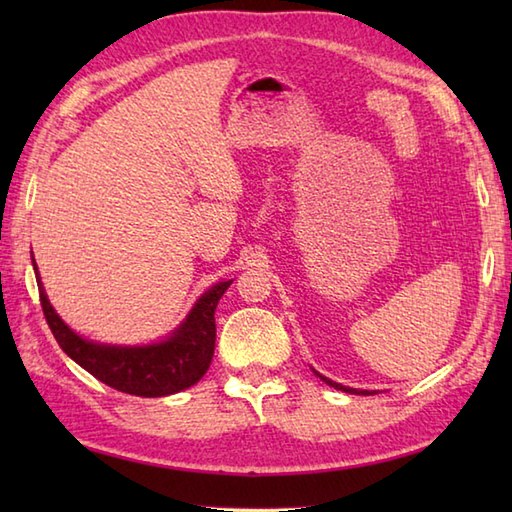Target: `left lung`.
Segmentation results:
<instances>
[{"label": "left lung", "mask_w": 512, "mask_h": 512, "mask_svg": "<svg viewBox=\"0 0 512 512\" xmlns=\"http://www.w3.org/2000/svg\"><path fill=\"white\" fill-rule=\"evenodd\" d=\"M317 374L323 383H328L330 387H334V389H341V391H347V394H356V396H374L376 391H367V389H352V387H343V385H339V383H334V380H330V378H325V376H321L319 372H314Z\"/></svg>", "instance_id": "8db88e82"}]
</instances>
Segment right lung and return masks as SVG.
I'll return each mask as SVG.
<instances>
[{"label": "right lung", "mask_w": 512, "mask_h": 512, "mask_svg": "<svg viewBox=\"0 0 512 512\" xmlns=\"http://www.w3.org/2000/svg\"><path fill=\"white\" fill-rule=\"evenodd\" d=\"M32 266L37 275L43 317H46L54 339L74 363L88 369L101 383L123 391V394L158 398L178 394V391L198 383L206 374L215 350V308L226 288L233 284V279L220 281L206 290L189 312V317L169 339L151 345L125 347L94 343L72 332L50 306L35 259H32Z\"/></svg>", "instance_id": "right-lung-1"}]
</instances>
